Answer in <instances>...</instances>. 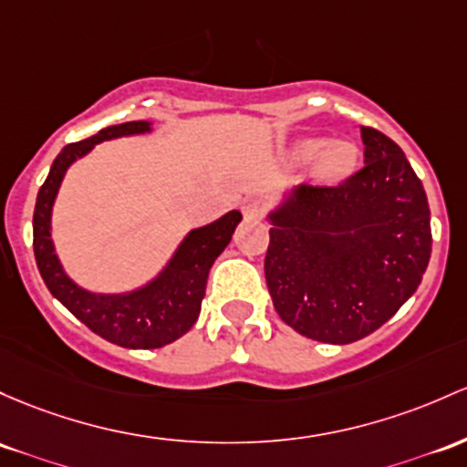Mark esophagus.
Returning <instances> with one entry per match:
<instances>
[{
	"label": "esophagus",
	"instance_id": "esophagus-1",
	"mask_svg": "<svg viewBox=\"0 0 467 467\" xmlns=\"http://www.w3.org/2000/svg\"><path fill=\"white\" fill-rule=\"evenodd\" d=\"M264 202L261 199H245L244 202V214L248 219H259L264 217Z\"/></svg>",
	"mask_w": 467,
	"mask_h": 467
}]
</instances>
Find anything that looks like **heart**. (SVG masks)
Returning <instances> with one entry per match:
<instances>
[{
  "mask_svg": "<svg viewBox=\"0 0 467 467\" xmlns=\"http://www.w3.org/2000/svg\"><path fill=\"white\" fill-rule=\"evenodd\" d=\"M324 140H304L292 148L295 161H310L317 157L315 172L321 182H339L357 166V148L348 141H332L326 149Z\"/></svg>",
  "mask_w": 467,
  "mask_h": 467,
  "instance_id": "1",
  "label": "heart"
}]
</instances>
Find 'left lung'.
Here are the masks:
<instances>
[{"instance_id": "obj_1", "label": "left lung", "mask_w": 467, "mask_h": 467, "mask_svg": "<svg viewBox=\"0 0 467 467\" xmlns=\"http://www.w3.org/2000/svg\"><path fill=\"white\" fill-rule=\"evenodd\" d=\"M361 171L337 186L301 183L268 217L275 310L315 341L372 335L414 295L432 253L421 179L390 137L361 126Z\"/></svg>"}]
</instances>
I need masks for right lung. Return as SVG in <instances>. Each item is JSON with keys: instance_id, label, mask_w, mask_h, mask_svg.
Wrapping results in <instances>:
<instances>
[{"instance_id": "add662e5", "label": "right lung", "mask_w": 467, "mask_h": 467, "mask_svg": "<svg viewBox=\"0 0 467 467\" xmlns=\"http://www.w3.org/2000/svg\"><path fill=\"white\" fill-rule=\"evenodd\" d=\"M148 130H150L148 121H126V124L104 128L84 141L68 143L50 166L48 177L37 192L33 214L35 261L50 295L101 339L132 350L168 346L191 330L202 312L210 268L230 244L237 223L242 222V213L230 210L214 223L192 230L172 254L163 273L148 285L128 295H95L70 281L61 268L50 239V213L61 179L70 163L90 152L95 143Z\"/></svg>"}]
</instances>
